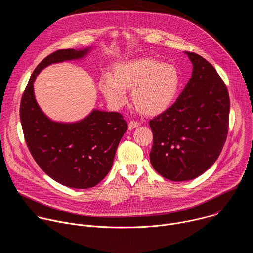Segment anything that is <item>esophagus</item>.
I'll return each instance as SVG.
<instances>
[{"instance_id": "1", "label": "esophagus", "mask_w": 253, "mask_h": 253, "mask_svg": "<svg viewBox=\"0 0 253 253\" xmlns=\"http://www.w3.org/2000/svg\"><path fill=\"white\" fill-rule=\"evenodd\" d=\"M138 126H139V123H138L137 121L132 120V121H130L129 124H128V129H129V130H133V129L137 128Z\"/></svg>"}]
</instances>
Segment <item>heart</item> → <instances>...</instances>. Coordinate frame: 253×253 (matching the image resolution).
<instances>
[{
  "instance_id": "obj_1",
  "label": "heart",
  "mask_w": 253,
  "mask_h": 253,
  "mask_svg": "<svg viewBox=\"0 0 253 253\" xmlns=\"http://www.w3.org/2000/svg\"><path fill=\"white\" fill-rule=\"evenodd\" d=\"M180 86L178 68L154 58L119 63L114 68V77L105 75L99 83L105 98L114 106L123 105L127 100L126 90H133L135 107L146 116H156L168 110Z\"/></svg>"
}]
</instances>
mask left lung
Wrapping results in <instances>:
<instances>
[{
    "instance_id": "left-lung-1",
    "label": "left lung",
    "mask_w": 253,
    "mask_h": 253,
    "mask_svg": "<svg viewBox=\"0 0 253 253\" xmlns=\"http://www.w3.org/2000/svg\"><path fill=\"white\" fill-rule=\"evenodd\" d=\"M192 76L168 110L150 120V162L171 181H186L217 160L226 141L230 101L225 83L200 55L185 52Z\"/></svg>"
}]
</instances>
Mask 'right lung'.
Instances as JSON below:
<instances>
[{"mask_svg":"<svg viewBox=\"0 0 253 253\" xmlns=\"http://www.w3.org/2000/svg\"><path fill=\"white\" fill-rule=\"evenodd\" d=\"M88 52L66 49L47 56L34 70L20 105L24 137L35 161L55 181L78 189L97 185L109 173L128 125L120 113L99 110L79 122H54L36 102L33 83L47 66L80 59Z\"/></svg>","mask_w":253,"mask_h":253,"instance_id":"obj_1","label":"right lung"}]
</instances>
